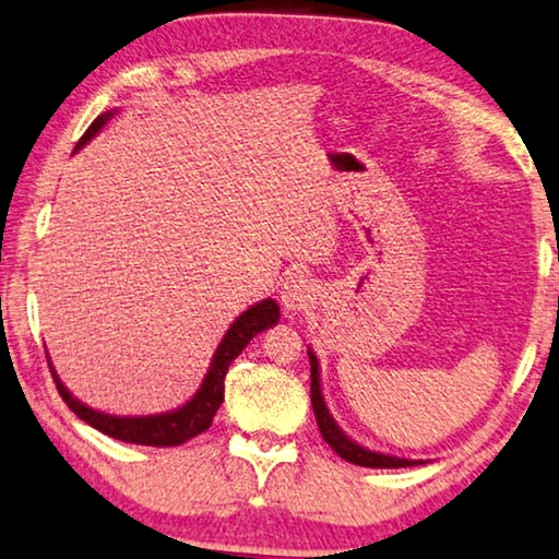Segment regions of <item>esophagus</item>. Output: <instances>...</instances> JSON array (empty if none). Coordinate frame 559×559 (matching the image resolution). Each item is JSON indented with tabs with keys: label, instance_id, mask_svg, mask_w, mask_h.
I'll return each instance as SVG.
<instances>
[{
	"label": "esophagus",
	"instance_id": "esophagus-1",
	"mask_svg": "<svg viewBox=\"0 0 559 559\" xmlns=\"http://www.w3.org/2000/svg\"><path fill=\"white\" fill-rule=\"evenodd\" d=\"M280 299H282V305H285L287 312H302V309H307L309 302L314 299L312 282L305 277H297L295 274V277H289L285 285H282Z\"/></svg>",
	"mask_w": 559,
	"mask_h": 559
}]
</instances>
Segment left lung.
<instances>
[{"label":"left lung","mask_w":559,"mask_h":559,"mask_svg":"<svg viewBox=\"0 0 559 559\" xmlns=\"http://www.w3.org/2000/svg\"><path fill=\"white\" fill-rule=\"evenodd\" d=\"M309 367H312V388H309V397H312V409L317 417V425H320V432L324 437V442L340 454L342 460L352 462V465L359 467H412L419 465L415 460H400V457H390V454H380V452H369L365 448H359L357 442H352L349 437L342 435V429L334 425V419L330 417V409L322 400V390H320V367H317V357L309 349Z\"/></svg>","instance_id":"obj_1"}]
</instances>
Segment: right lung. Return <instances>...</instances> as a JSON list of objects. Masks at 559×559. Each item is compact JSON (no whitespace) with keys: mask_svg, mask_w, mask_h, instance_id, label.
<instances>
[{"mask_svg":"<svg viewBox=\"0 0 559 559\" xmlns=\"http://www.w3.org/2000/svg\"><path fill=\"white\" fill-rule=\"evenodd\" d=\"M111 115H102L92 122L87 132L82 134V140L76 142V150H82V144H87L94 134L102 130V124L107 122ZM280 320V307L274 299H264V302L254 305L247 309L245 314L237 317V322L227 330L222 345L214 352L212 367L207 377H204L200 392L187 402L185 407H179L175 412H167V415H150V417H115V415H105V412L90 409L82 402H76L70 392L64 390V384L57 380V372L51 369V377L57 382V392L62 394V400L67 402L76 417L84 419V423L92 425L99 432H105L115 440L122 442H132V444H150V448H177V444H185L187 440H192L200 432H204L212 425L214 415L225 400V377L227 369L231 365L239 352H242L254 334H260L262 330L272 328Z\"/></svg>","mask_w":559,"mask_h":559,"instance_id":"obj_1","label":"right lung"}]
</instances>
